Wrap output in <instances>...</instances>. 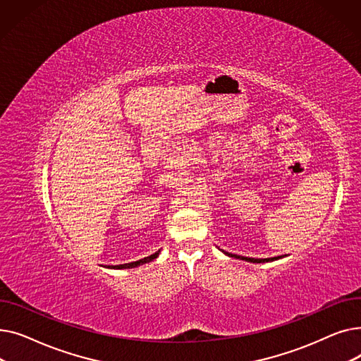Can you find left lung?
<instances>
[{
  "mask_svg": "<svg viewBox=\"0 0 361 361\" xmlns=\"http://www.w3.org/2000/svg\"><path fill=\"white\" fill-rule=\"evenodd\" d=\"M231 257H237V259H241V260H247V262H253V263H264V262H271V260H275V259H279L278 257H268V259H255V257H244V256H237V255H230V253H225Z\"/></svg>",
  "mask_w": 361,
  "mask_h": 361,
  "instance_id": "8db88e82",
  "label": "left lung"
}]
</instances>
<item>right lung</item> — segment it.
<instances>
[{"mask_svg":"<svg viewBox=\"0 0 361 361\" xmlns=\"http://www.w3.org/2000/svg\"><path fill=\"white\" fill-rule=\"evenodd\" d=\"M158 255H159V252H157V253H154V255H150V256H147V257H145V259H140V260H137V262L117 264V267H111V268H112V269H130V268H136V267H139V264H143V263H147V262H150V260L157 259Z\"/></svg>","mask_w":361,"mask_h":361,"instance_id":"add662e5","label":"right lung"}]
</instances>
